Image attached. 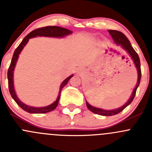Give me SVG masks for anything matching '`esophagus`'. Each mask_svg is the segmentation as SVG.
<instances>
[{
  "mask_svg": "<svg viewBox=\"0 0 152 152\" xmlns=\"http://www.w3.org/2000/svg\"><path fill=\"white\" fill-rule=\"evenodd\" d=\"M84 71H85V70H84L83 67H79V68H78V70H77V73L78 74L81 75L82 73H84Z\"/></svg>",
  "mask_w": 152,
  "mask_h": 152,
  "instance_id": "1",
  "label": "esophagus"
}]
</instances>
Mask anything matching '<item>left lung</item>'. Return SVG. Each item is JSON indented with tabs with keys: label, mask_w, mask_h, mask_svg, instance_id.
I'll list each match as a JSON object with an SVG mask.
<instances>
[{
	"label": "left lung",
	"mask_w": 152,
	"mask_h": 152,
	"mask_svg": "<svg viewBox=\"0 0 152 152\" xmlns=\"http://www.w3.org/2000/svg\"><path fill=\"white\" fill-rule=\"evenodd\" d=\"M108 31L109 33L110 34V35L112 36L113 39H114L116 45H121V46L123 48L124 50H126V51L129 53V54L131 56L132 59L133 61H134V65H135L136 67H137V74H138V79H137V85H136L135 88H134V90H133L132 95L131 96L130 99H129L128 102H127L123 106V107H120V108H118V109H115V110H102V109L96 108V107H93V106L89 104L86 102V104H87V108H88L90 111L96 113V114L100 115H104V116H111V115H114L118 114V113L123 111L127 106L130 104L132 102L133 99H134V96H135L136 91H137V87H138L139 85H140V79H141V69H140V58H139L137 52L134 50V48H133L132 46V45L130 44L129 41V39H127L126 37L122 32L118 31L109 30Z\"/></svg>",
	"instance_id": "left-lung-1"
}]
</instances>
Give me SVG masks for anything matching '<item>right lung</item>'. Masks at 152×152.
Listing matches in <instances>:
<instances>
[{
    "label": "right lung",
    "instance_id": "right-lung-1",
    "mask_svg": "<svg viewBox=\"0 0 152 152\" xmlns=\"http://www.w3.org/2000/svg\"><path fill=\"white\" fill-rule=\"evenodd\" d=\"M71 31L68 30V29L62 28V27L59 26H45L42 27V28H37L35 30L32 31L31 32L28 34L23 39L22 42H20L18 47L15 49V52H14L13 56H12V61H11V63L10 65V67L8 69V72H7V77H8V85H9V90H10V93L12 96V99L15 101L17 104L21 107L23 110L28 112L29 113H49V112L53 111V110L56 109V107H57L58 104H59V98H60V93L62 89L67 85V83L68 82V81L70 80V78L73 76V75L70 76L69 77H67L65 80L63 81V82L62 83V85L60 86V91H59V94L58 96L57 99L53 102V104H51L50 105L47 106V107H29V106L25 104L23 102H21L20 101V99H18V96H16V93H15V89H14V85H13V72L14 69H15V65H16L17 60L18 59V56H19L21 50H23L24 46L26 45L27 42H28V39L31 37H34L37 36H43V37H63L66 36V35L70 34H71Z\"/></svg>",
    "mask_w": 152,
    "mask_h": 152
}]
</instances>
